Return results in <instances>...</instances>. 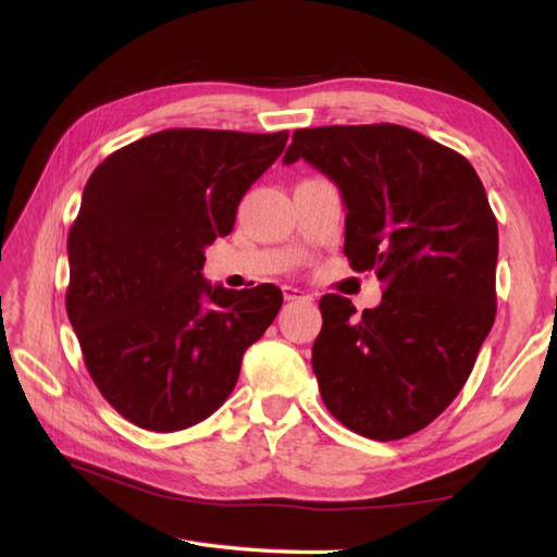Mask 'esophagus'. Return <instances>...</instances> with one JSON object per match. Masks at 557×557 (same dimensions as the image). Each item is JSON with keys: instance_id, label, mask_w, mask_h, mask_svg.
<instances>
[{"instance_id": "esophagus-1", "label": "esophagus", "mask_w": 557, "mask_h": 557, "mask_svg": "<svg viewBox=\"0 0 557 557\" xmlns=\"http://www.w3.org/2000/svg\"><path fill=\"white\" fill-rule=\"evenodd\" d=\"M282 294H285L287 301H313V294L304 292L299 287H285L282 289Z\"/></svg>"}]
</instances>
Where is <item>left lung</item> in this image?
Masks as SVG:
<instances>
[{
	"label": "left lung",
	"mask_w": 557,
	"mask_h": 557,
	"mask_svg": "<svg viewBox=\"0 0 557 557\" xmlns=\"http://www.w3.org/2000/svg\"><path fill=\"white\" fill-rule=\"evenodd\" d=\"M299 158L339 186L349 265L383 282L361 315L321 299L318 389L349 431L399 441L449 407L491 333L498 222L471 162L407 126L299 128L285 162Z\"/></svg>",
	"instance_id": "1"
}]
</instances>
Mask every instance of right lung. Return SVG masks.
Instances as JSON below:
<instances>
[{
	"label": "right lung",
	"instance_id": "right-lung-1",
	"mask_svg": "<svg viewBox=\"0 0 557 557\" xmlns=\"http://www.w3.org/2000/svg\"><path fill=\"white\" fill-rule=\"evenodd\" d=\"M287 136L168 128L114 150L83 188L66 313L100 395L140 429L184 431L218 411L275 321V285L210 287L200 270Z\"/></svg>",
	"mask_w": 557,
	"mask_h": 557
}]
</instances>
